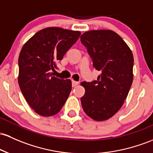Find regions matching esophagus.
<instances>
[{
  "label": "esophagus",
  "mask_w": 153,
  "mask_h": 153,
  "mask_svg": "<svg viewBox=\"0 0 153 153\" xmlns=\"http://www.w3.org/2000/svg\"><path fill=\"white\" fill-rule=\"evenodd\" d=\"M78 82H77V81H75V80H72V85H73V87H75V86H76L77 85H78Z\"/></svg>",
  "instance_id": "34e87169"
}]
</instances>
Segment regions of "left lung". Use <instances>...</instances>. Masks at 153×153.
I'll use <instances>...</instances> for the list:
<instances>
[{
  "label": "left lung",
  "instance_id": "8db88e82",
  "mask_svg": "<svg viewBox=\"0 0 153 153\" xmlns=\"http://www.w3.org/2000/svg\"><path fill=\"white\" fill-rule=\"evenodd\" d=\"M93 66L101 72L97 80L82 82L80 98L88 116L97 121L113 116L123 105L133 81L134 56L121 37L112 30L85 32L80 36Z\"/></svg>",
  "mask_w": 153,
  "mask_h": 153
}]
</instances>
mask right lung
<instances>
[{
  "mask_svg": "<svg viewBox=\"0 0 153 153\" xmlns=\"http://www.w3.org/2000/svg\"><path fill=\"white\" fill-rule=\"evenodd\" d=\"M80 36L79 31L47 27L36 33L22 48L18 83L27 102L38 115H56L70 95L71 80L56 78L51 72Z\"/></svg>",
  "mask_w": 153,
  "mask_h": 153,
  "instance_id": "add662e5",
  "label": "right lung"
}]
</instances>
